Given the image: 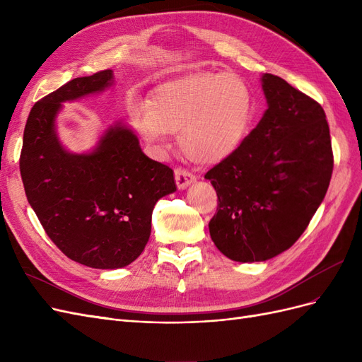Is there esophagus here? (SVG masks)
Listing matches in <instances>:
<instances>
[{
    "mask_svg": "<svg viewBox=\"0 0 362 362\" xmlns=\"http://www.w3.org/2000/svg\"><path fill=\"white\" fill-rule=\"evenodd\" d=\"M194 175L193 173H190L189 170H185V169H181V168H178V169H175V182H177V187L178 189H185L187 187V185H190L192 182H194Z\"/></svg>",
    "mask_w": 362,
    "mask_h": 362,
    "instance_id": "esophagus-1",
    "label": "esophagus"
}]
</instances>
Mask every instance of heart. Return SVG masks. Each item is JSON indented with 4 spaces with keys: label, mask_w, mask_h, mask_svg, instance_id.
Returning a JSON list of instances; mask_svg holds the SVG:
<instances>
[{
    "label": "heart",
    "mask_w": 362,
    "mask_h": 362,
    "mask_svg": "<svg viewBox=\"0 0 362 362\" xmlns=\"http://www.w3.org/2000/svg\"><path fill=\"white\" fill-rule=\"evenodd\" d=\"M136 128L151 144L178 131L184 156L216 164L242 146L254 116V96L245 80L229 72H192L157 86L149 103L129 110Z\"/></svg>",
    "instance_id": "obj_1"
}]
</instances>
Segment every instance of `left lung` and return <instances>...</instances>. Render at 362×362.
<instances>
[{
  "label": "left lung",
  "instance_id": "1",
  "mask_svg": "<svg viewBox=\"0 0 362 362\" xmlns=\"http://www.w3.org/2000/svg\"><path fill=\"white\" fill-rule=\"evenodd\" d=\"M261 81L264 116L231 157L205 173L217 193L211 240L240 262L266 261L298 242L334 169L322 105L281 76L264 74Z\"/></svg>",
  "mask_w": 362,
  "mask_h": 362
}]
</instances>
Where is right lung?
I'll list each match as a JSON object with an SVG mask.
<instances>
[{
	"instance_id": "1",
	"label": "right lung",
	"mask_w": 362,
	"mask_h": 362,
	"mask_svg": "<svg viewBox=\"0 0 362 362\" xmlns=\"http://www.w3.org/2000/svg\"><path fill=\"white\" fill-rule=\"evenodd\" d=\"M112 69L80 76L33 105L21 178L39 222L64 255L93 269H119L144 252L154 205L177 190L173 170L146 157L139 139L116 125L90 154H69L54 129L62 103L104 90Z\"/></svg>"
}]
</instances>
